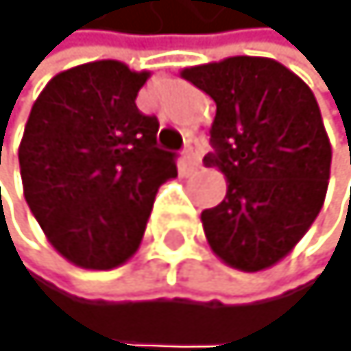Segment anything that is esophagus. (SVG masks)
<instances>
[{
	"mask_svg": "<svg viewBox=\"0 0 351 351\" xmlns=\"http://www.w3.org/2000/svg\"><path fill=\"white\" fill-rule=\"evenodd\" d=\"M184 158L191 167L199 165V160H202V145H199V140H195V138L188 140V145L184 149Z\"/></svg>",
	"mask_w": 351,
	"mask_h": 351,
	"instance_id": "obj_1",
	"label": "esophagus"
}]
</instances>
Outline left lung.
<instances>
[{"instance_id": "obj_1", "label": "left lung", "mask_w": 351, "mask_h": 351, "mask_svg": "<svg viewBox=\"0 0 351 351\" xmlns=\"http://www.w3.org/2000/svg\"><path fill=\"white\" fill-rule=\"evenodd\" d=\"M216 103L213 152L228 195L202 211L204 234L225 264L262 271L282 260L324 204L331 145L319 105L274 59L230 57L181 73Z\"/></svg>"}]
</instances>
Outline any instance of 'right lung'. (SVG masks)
Here are the masks:
<instances>
[{"label": "right lung", "instance_id": "obj_1", "mask_svg": "<svg viewBox=\"0 0 351 351\" xmlns=\"http://www.w3.org/2000/svg\"><path fill=\"white\" fill-rule=\"evenodd\" d=\"M149 73L91 62L59 73L34 103L20 142L25 199L50 243L77 267L114 269L138 250L177 154L135 105Z\"/></svg>", "mask_w": 351, "mask_h": 351}]
</instances>
